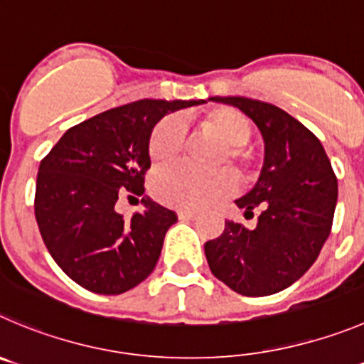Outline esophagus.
<instances>
[{
    "label": "esophagus",
    "mask_w": 364,
    "mask_h": 364,
    "mask_svg": "<svg viewBox=\"0 0 364 364\" xmlns=\"http://www.w3.org/2000/svg\"><path fill=\"white\" fill-rule=\"evenodd\" d=\"M178 217L183 220H192L198 217V213L192 212V210H178Z\"/></svg>",
    "instance_id": "34e87169"
}]
</instances>
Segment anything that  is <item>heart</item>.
I'll use <instances>...</instances> for the list:
<instances>
[{"instance_id":"1","label":"heart","mask_w":364,"mask_h":364,"mask_svg":"<svg viewBox=\"0 0 364 364\" xmlns=\"http://www.w3.org/2000/svg\"><path fill=\"white\" fill-rule=\"evenodd\" d=\"M201 125L224 141V151L217 163H230L237 176L250 178L255 156L246 144L251 138V124L242 113L232 107H215L201 118ZM185 141V124L176 117H166L154 125L149 138V156L156 165H165L178 158ZM154 196L174 208L203 210L228 199L237 190V179L228 168L198 171L188 165L163 168L152 181Z\"/></svg>"}]
</instances>
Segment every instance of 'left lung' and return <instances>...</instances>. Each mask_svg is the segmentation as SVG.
I'll list each match as a JSON object with an SVG mask.
<instances>
[{"label": "left lung", "mask_w": 364, "mask_h": 364, "mask_svg": "<svg viewBox=\"0 0 364 364\" xmlns=\"http://www.w3.org/2000/svg\"><path fill=\"white\" fill-rule=\"evenodd\" d=\"M239 107L259 127L266 145L257 185L235 201L244 217L259 210L257 226L226 220L205 244L212 273L242 296L284 291L318 259L338 203V179L321 141L304 124L267 102L212 97Z\"/></svg>", "instance_id": "8db88e82"}]
</instances>
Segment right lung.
<instances>
[{
    "mask_svg": "<svg viewBox=\"0 0 364 364\" xmlns=\"http://www.w3.org/2000/svg\"><path fill=\"white\" fill-rule=\"evenodd\" d=\"M201 102L144 98L104 111L68 129L41 161L36 185L41 237L57 266L84 289L122 294L152 273L178 215L145 196L144 212L125 219L117 201L145 192L154 125Z\"/></svg>",
    "mask_w": 364,
    "mask_h": 364,
    "instance_id": "obj_1",
    "label": "right lung"
}]
</instances>
